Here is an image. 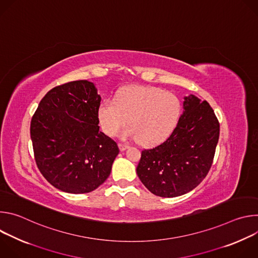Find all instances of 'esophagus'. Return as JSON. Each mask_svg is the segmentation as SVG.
<instances>
[{
  "instance_id": "1",
  "label": "esophagus",
  "mask_w": 258,
  "mask_h": 258,
  "mask_svg": "<svg viewBox=\"0 0 258 258\" xmlns=\"http://www.w3.org/2000/svg\"><path fill=\"white\" fill-rule=\"evenodd\" d=\"M118 147H119V149H120V151H124V150H126L127 148H128V145H126V144H121V143H119L118 144Z\"/></svg>"
}]
</instances>
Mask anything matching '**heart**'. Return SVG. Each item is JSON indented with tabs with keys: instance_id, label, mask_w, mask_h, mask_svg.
<instances>
[{
	"instance_id": "heart-1",
	"label": "heart",
	"mask_w": 258,
	"mask_h": 258,
	"mask_svg": "<svg viewBox=\"0 0 258 258\" xmlns=\"http://www.w3.org/2000/svg\"><path fill=\"white\" fill-rule=\"evenodd\" d=\"M182 105L177 96L156 87L122 88L113 100L104 99L98 107L102 131L109 137L122 133L123 139L140 140L145 146L164 142L174 131Z\"/></svg>"
}]
</instances>
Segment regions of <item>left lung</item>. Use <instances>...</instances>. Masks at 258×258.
<instances>
[{"instance_id": "obj_1", "label": "left lung", "mask_w": 258, "mask_h": 258, "mask_svg": "<svg viewBox=\"0 0 258 258\" xmlns=\"http://www.w3.org/2000/svg\"><path fill=\"white\" fill-rule=\"evenodd\" d=\"M183 112L169 138L142 151L137 174L159 197H177L195 189L208 173L219 137V123L206 101L183 98Z\"/></svg>"}]
</instances>
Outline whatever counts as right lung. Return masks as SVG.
I'll return each mask as SVG.
<instances>
[{"label": "right lung", "mask_w": 258, "mask_h": 258, "mask_svg": "<svg viewBox=\"0 0 258 258\" xmlns=\"http://www.w3.org/2000/svg\"><path fill=\"white\" fill-rule=\"evenodd\" d=\"M100 102L94 83L76 81L49 91L32 116L30 138L36 165L63 192L96 190L119 153L117 144L98 125Z\"/></svg>", "instance_id": "obj_1"}]
</instances>
